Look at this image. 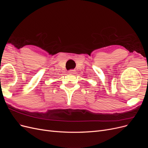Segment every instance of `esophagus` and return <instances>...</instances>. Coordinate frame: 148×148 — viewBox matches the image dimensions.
Wrapping results in <instances>:
<instances>
[{"instance_id": "1", "label": "esophagus", "mask_w": 148, "mask_h": 148, "mask_svg": "<svg viewBox=\"0 0 148 148\" xmlns=\"http://www.w3.org/2000/svg\"><path fill=\"white\" fill-rule=\"evenodd\" d=\"M69 74H73V73H74V70H70L69 71Z\"/></svg>"}]
</instances>
